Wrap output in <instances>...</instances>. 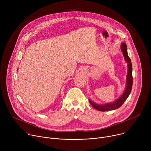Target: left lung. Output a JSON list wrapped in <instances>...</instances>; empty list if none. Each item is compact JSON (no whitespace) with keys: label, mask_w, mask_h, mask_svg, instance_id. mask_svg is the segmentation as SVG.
Masks as SVG:
<instances>
[{"label":"left lung","mask_w":151,"mask_h":151,"mask_svg":"<svg viewBox=\"0 0 151 151\" xmlns=\"http://www.w3.org/2000/svg\"><path fill=\"white\" fill-rule=\"evenodd\" d=\"M121 50L123 53L124 57L125 58V60L128 63V74L127 76V85L125 90L122 94V95L118 99L116 100H115L113 103H107L105 104H98L93 101H92L91 100L89 99L90 103L91 104V106L95 108L96 110L102 112L105 111H112L116 109L121 107L122 104L124 103V101L126 100V99L128 98V97L130 95L133 86V76H132V64L131 60L130 57L128 55L127 53V48L125 43H122L121 45Z\"/></svg>","instance_id":"obj_1"}]
</instances>
